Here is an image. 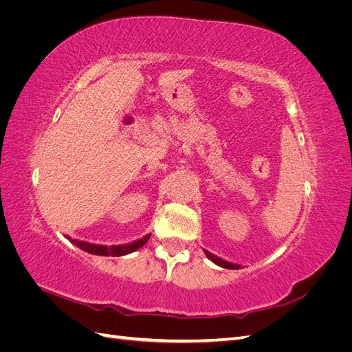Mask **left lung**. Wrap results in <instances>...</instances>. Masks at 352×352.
<instances>
[{"label": "left lung", "instance_id": "8db88e82", "mask_svg": "<svg viewBox=\"0 0 352 352\" xmlns=\"http://www.w3.org/2000/svg\"><path fill=\"white\" fill-rule=\"evenodd\" d=\"M204 252H206V255H207V257H208L212 263L217 264V265H220V267H223V269H232V270L241 269V265H239V264H235V263H230V261L223 260V258L217 257V255L211 254V252H210V251H207V250H204Z\"/></svg>", "mask_w": 352, "mask_h": 352}]
</instances>
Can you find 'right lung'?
Wrapping results in <instances>:
<instances>
[{"instance_id":"obj_1","label":"right lung","mask_w":352,"mask_h":352,"mask_svg":"<svg viewBox=\"0 0 352 352\" xmlns=\"http://www.w3.org/2000/svg\"><path fill=\"white\" fill-rule=\"evenodd\" d=\"M151 235H145L140 239H136L131 243H122V245H110V247H107V245H98V243H89V242H85V241H79V239H72L70 236H66L73 245H76L78 248L87 251L89 254H94V255H105V257H109V255H111V257H120V255H126V254H131V252H135L136 250L142 248L144 245L148 242V239H150Z\"/></svg>"}]
</instances>
